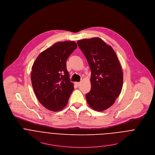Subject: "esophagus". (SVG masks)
I'll list each match as a JSON object with an SVG mask.
<instances>
[{
	"instance_id": "obj_1",
	"label": "esophagus",
	"mask_w": 155,
	"mask_h": 155,
	"mask_svg": "<svg viewBox=\"0 0 155 155\" xmlns=\"http://www.w3.org/2000/svg\"><path fill=\"white\" fill-rule=\"evenodd\" d=\"M74 84H75L76 86H79L81 84V82H75Z\"/></svg>"
}]
</instances>
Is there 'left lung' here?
<instances>
[{
    "label": "left lung",
    "instance_id": "1",
    "mask_svg": "<svg viewBox=\"0 0 155 155\" xmlns=\"http://www.w3.org/2000/svg\"><path fill=\"white\" fill-rule=\"evenodd\" d=\"M91 71V89L86 95L89 105L102 111L112 106L120 95L123 84L121 66L113 48L95 37L77 41Z\"/></svg>",
    "mask_w": 155,
    "mask_h": 155
}]
</instances>
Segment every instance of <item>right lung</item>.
I'll list each match as a JSON object with an SVG mask.
<instances>
[{
  "label": "right lung",
  "mask_w": 155,
  "mask_h": 155,
  "mask_svg": "<svg viewBox=\"0 0 155 155\" xmlns=\"http://www.w3.org/2000/svg\"><path fill=\"white\" fill-rule=\"evenodd\" d=\"M76 48L74 41L56 42L41 53L32 66L31 79L34 93L50 111L63 109L74 89L66 60Z\"/></svg>",
  "instance_id": "right-lung-1"
}]
</instances>
